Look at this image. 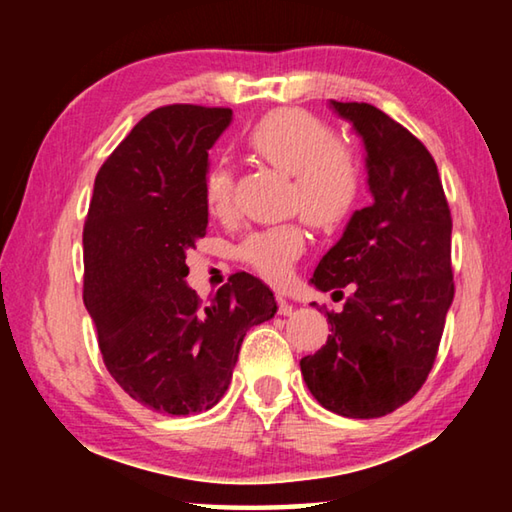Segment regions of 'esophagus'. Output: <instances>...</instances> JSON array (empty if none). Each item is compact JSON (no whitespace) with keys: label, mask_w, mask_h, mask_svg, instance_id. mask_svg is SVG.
<instances>
[{"label":"esophagus","mask_w":512,"mask_h":512,"mask_svg":"<svg viewBox=\"0 0 512 512\" xmlns=\"http://www.w3.org/2000/svg\"><path fill=\"white\" fill-rule=\"evenodd\" d=\"M277 314H280V316H291L293 314V305L284 296H277Z\"/></svg>","instance_id":"1"}]
</instances>
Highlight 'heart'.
Listing matches in <instances>:
<instances>
[{
	"label": "heart",
	"instance_id": "1",
	"mask_svg": "<svg viewBox=\"0 0 512 512\" xmlns=\"http://www.w3.org/2000/svg\"><path fill=\"white\" fill-rule=\"evenodd\" d=\"M246 146L259 160L293 178L291 205L320 230H334L357 207L363 192L361 155L336 140L332 124L300 108H277L257 119L246 133ZM235 176L225 162L205 173L203 198L212 216L232 212ZM305 250V230L298 223L257 230L237 246V259L268 282H282Z\"/></svg>",
	"mask_w": 512,
	"mask_h": 512
}]
</instances>
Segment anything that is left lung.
<instances>
[{"label":"left lung","instance_id":"8db88e82","mask_svg":"<svg viewBox=\"0 0 512 512\" xmlns=\"http://www.w3.org/2000/svg\"><path fill=\"white\" fill-rule=\"evenodd\" d=\"M332 108L363 137L375 203L316 266L320 291L352 293L341 314L327 311L332 334L300 370L320 406L368 420L409 402L436 361L454 300L452 212L418 137L370 103Z\"/></svg>","mask_w":512,"mask_h":512}]
</instances>
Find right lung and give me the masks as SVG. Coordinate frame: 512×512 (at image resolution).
<instances>
[{"instance_id": "right-lung-1", "label": "right lung", "mask_w": 512, "mask_h": 512, "mask_svg": "<svg viewBox=\"0 0 512 512\" xmlns=\"http://www.w3.org/2000/svg\"><path fill=\"white\" fill-rule=\"evenodd\" d=\"M230 119V108H155L94 180L83 302L112 379L158 413L212 409L246 332L277 309L271 289L248 273L230 275L210 302L185 284L187 250L207 228V151Z\"/></svg>"}]
</instances>
